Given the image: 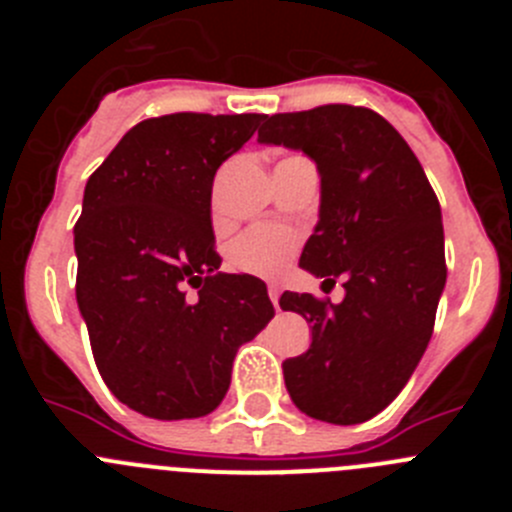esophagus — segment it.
<instances>
[{
	"label": "esophagus",
	"mask_w": 512,
	"mask_h": 512,
	"mask_svg": "<svg viewBox=\"0 0 512 512\" xmlns=\"http://www.w3.org/2000/svg\"><path fill=\"white\" fill-rule=\"evenodd\" d=\"M269 297H271V302H274V307L279 310V287L277 284H269Z\"/></svg>",
	"instance_id": "esophagus-1"
}]
</instances>
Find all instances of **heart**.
Here are the masks:
<instances>
[{
    "instance_id": "heart-1",
    "label": "heart",
    "mask_w": 512,
    "mask_h": 512,
    "mask_svg": "<svg viewBox=\"0 0 512 512\" xmlns=\"http://www.w3.org/2000/svg\"><path fill=\"white\" fill-rule=\"evenodd\" d=\"M297 235L284 225H256L230 246V266L256 277H277L295 256Z\"/></svg>"
}]
</instances>
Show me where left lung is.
Here are the masks:
<instances>
[{
	"label": "left lung",
	"mask_w": 512,
	"mask_h": 512,
	"mask_svg": "<svg viewBox=\"0 0 512 512\" xmlns=\"http://www.w3.org/2000/svg\"><path fill=\"white\" fill-rule=\"evenodd\" d=\"M259 140L318 164L320 220L300 266L346 279L341 305L297 292L279 300L312 323L307 354L282 364L284 384L310 418L364 423L400 395L431 341L446 284L441 205L405 138L366 107L271 115Z\"/></svg>",
	"instance_id": "8db88e82"
}]
</instances>
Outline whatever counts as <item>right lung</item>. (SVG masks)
Wrapping results in <instances>:
<instances>
[{"label":"right lung","instance_id":"1","mask_svg":"<svg viewBox=\"0 0 512 512\" xmlns=\"http://www.w3.org/2000/svg\"><path fill=\"white\" fill-rule=\"evenodd\" d=\"M264 115L174 112L122 135L74 225L76 302L112 395L158 420L223 402L238 348L274 318L266 284L223 274L212 179ZM198 287L187 301L183 284Z\"/></svg>","mask_w":512,"mask_h":512}]
</instances>
